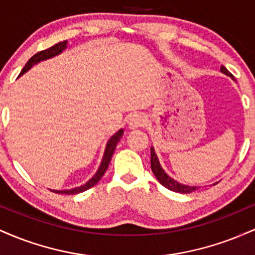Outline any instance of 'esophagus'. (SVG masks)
<instances>
[{
	"instance_id": "1",
	"label": "esophagus",
	"mask_w": 255,
	"mask_h": 255,
	"mask_svg": "<svg viewBox=\"0 0 255 255\" xmlns=\"http://www.w3.org/2000/svg\"><path fill=\"white\" fill-rule=\"evenodd\" d=\"M146 124H147V119H146L145 116L137 115V116H135V118H133L130 120L128 127H129V129L134 130V129H137V128L145 127Z\"/></svg>"
}]
</instances>
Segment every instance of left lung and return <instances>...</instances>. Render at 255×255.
<instances>
[{"instance_id": "obj_1", "label": "left lung", "mask_w": 255, "mask_h": 255, "mask_svg": "<svg viewBox=\"0 0 255 255\" xmlns=\"http://www.w3.org/2000/svg\"><path fill=\"white\" fill-rule=\"evenodd\" d=\"M221 72L223 73V74L228 75V77H230L234 80L233 74H231V73L228 71L224 66L221 67ZM151 169H152V172H153L154 176H156L157 180L159 181V183L162 184V186H164L165 188L170 189V191H172V192L188 194V193H192V192L197 191L198 188H200V187H197V186H187V184H182L169 176V175L164 171V169L162 168V165H160L159 159H158L157 153H156V151H154L153 147H151ZM215 184L216 183H213V186H215Z\"/></svg>"}]
</instances>
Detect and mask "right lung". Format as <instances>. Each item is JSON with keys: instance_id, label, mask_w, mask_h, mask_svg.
<instances>
[{"instance_id": "add662e5", "label": "right lung", "mask_w": 255, "mask_h": 255, "mask_svg": "<svg viewBox=\"0 0 255 255\" xmlns=\"http://www.w3.org/2000/svg\"><path fill=\"white\" fill-rule=\"evenodd\" d=\"M67 44H68V42H67V40H64V42H60V43L55 44L54 46L46 49V50L37 52L36 55H33V56H32L30 60L27 61V63L25 64V67L22 68V71H21V73H20L19 77H21V75H24L26 72L30 71L34 64H37V63L42 62V61L49 60V58H52V57L57 56V55L62 54V51H64L67 49ZM122 135H124V129H120L118 133H115L113 136L110 137L109 141L107 142V146H105L103 158H102L101 165H99L97 172H96L95 176H93L92 178H90L86 183L83 184V186L75 187V188H72V189H64V191H55V189H50V191L58 193V194H68V195L72 194L73 195V194H78V193H83L85 191H87V189H90L91 187L95 186V184L97 183L102 177H103L104 172L107 171L108 166H109V163L111 160V157H113L114 151H115V148H116V145H118V142L120 141V139H121Z\"/></svg>"}]
</instances>
